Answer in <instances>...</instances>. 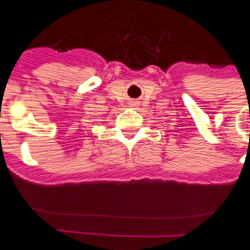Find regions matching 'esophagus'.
Masks as SVG:
<instances>
[{
    "label": "esophagus",
    "mask_w": 250,
    "mask_h": 250,
    "mask_svg": "<svg viewBox=\"0 0 250 250\" xmlns=\"http://www.w3.org/2000/svg\"><path fill=\"white\" fill-rule=\"evenodd\" d=\"M130 104H132V105H136L137 103H136V102H132V103H130Z\"/></svg>",
    "instance_id": "34e87169"
}]
</instances>
